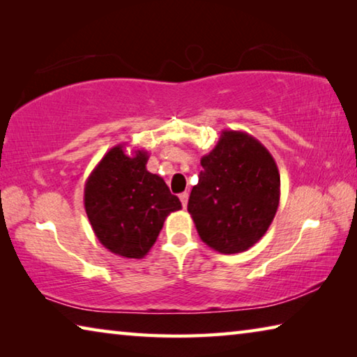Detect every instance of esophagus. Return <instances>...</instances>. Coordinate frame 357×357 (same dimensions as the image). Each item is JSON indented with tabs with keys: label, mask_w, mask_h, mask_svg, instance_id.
Listing matches in <instances>:
<instances>
[{
	"label": "esophagus",
	"mask_w": 357,
	"mask_h": 357,
	"mask_svg": "<svg viewBox=\"0 0 357 357\" xmlns=\"http://www.w3.org/2000/svg\"><path fill=\"white\" fill-rule=\"evenodd\" d=\"M179 200H181V203H183V208H185L187 206V202H189V193H187V192L181 193Z\"/></svg>",
	"instance_id": "obj_1"
}]
</instances>
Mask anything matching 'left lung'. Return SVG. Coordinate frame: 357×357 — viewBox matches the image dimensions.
I'll list each match as a JSON object with an SVG mask.
<instances>
[{"instance_id": "8db88e82", "label": "left lung", "mask_w": 357, "mask_h": 357, "mask_svg": "<svg viewBox=\"0 0 357 357\" xmlns=\"http://www.w3.org/2000/svg\"><path fill=\"white\" fill-rule=\"evenodd\" d=\"M202 167L187 204L198 234L220 253L245 252L264 236L279 208L274 157L247 132L222 130Z\"/></svg>"}]
</instances>
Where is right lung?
<instances>
[{"label": "right lung", "instance_id": "add662e5", "mask_svg": "<svg viewBox=\"0 0 357 357\" xmlns=\"http://www.w3.org/2000/svg\"><path fill=\"white\" fill-rule=\"evenodd\" d=\"M144 149L124 144L102 157L84 184V209L99 243L124 258H143L181 202L159 174L146 170Z\"/></svg>", "mask_w": 357, "mask_h": 357}]
</instances>
